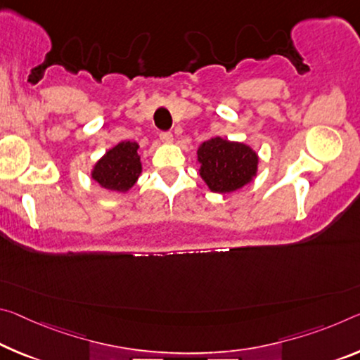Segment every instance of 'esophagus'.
<instances>
[{"mask_svg":"<svg viewBox=\"0 0 360 360\" xmlns=\"http://www.w3.org/2000/svg\"><path fill=\"white\" fill-rule=\"evenodd\" d=\"M160 141H162L163 144H171V142H173V134H171L169 131H165V133H160Z\"/></svg>","mask_w":360,"mask_h":360,"instance_id":"obj_1","label":"esophagus"}]
</instances>
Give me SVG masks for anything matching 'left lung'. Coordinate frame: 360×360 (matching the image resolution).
I'll use <instances>...</instances> for the list:
<instances>
[{"mask_svg":"<svg viewBox=\"0 0 360 360\" xmlns=\"http://www.w3.org/2000/svg\"><path fill=\"white\" fill-rule=\"evenodd\" d=\"M198 174L211 192L231 193L258 176L259 157L253 147L216 136L197 149Z\"/></svg>","mask_w":360,"mask_h":360,"instance_id":"1","label":"left lung"}]
</instances>
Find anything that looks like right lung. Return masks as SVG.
Listing matches in <instances>:
<instances>
[{
	"mask_svg": "<svg viewBox=\"0 0 360 360\" xmlns=\"http://www.w3.org/2000/svg\"><path fill=\"white\" fill-rule=\"evenodd\" d=\"M139 144L134 141H122L108 149L91 169L93 178L102 189L124 193L138 182L142 163L138 153Z\"/></svg>",
	"mask_w": 360,
	"mask_h": 360,
	"instance_id": "1",
	"label": "right lung"
}]
</instances>
